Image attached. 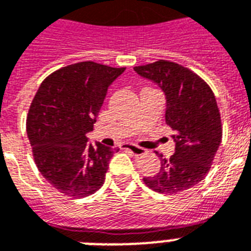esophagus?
Returning a JSON list of instances; mask_svg holds the SVG:
<instances>
[{"label": "esophagus", "instance_id": "obj_1", "mask_svg": "<svg viewBox=\"0 0 251 251\" xmlns=\"http://www.w3.org/2000/svg\"><path fill=\"white\" fill-rule=\"evenodd\" d=\"M121 149H126V150H129L131 154L134 155H143L146 150L142 149V147L137 146V145H133V143H125V145H122Z\"/></svg>", "mask_w": 251, "mask_h": 251}]
</instances>
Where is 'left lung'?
<instances>
[{
	"instance_id": "8db88e82",
	"label": "left lung",
	"mask_w": 251,
	"mask_h": 251,
	"mask_svg": "<svg viewBox=\"0 0 251 251\" xmlns=\"http://www.w3.org/2000/svg\"><path fill=\"white\" fill-rule=\"evenodd\" d=\"M134 71L162 89L166 124L175 131L174 155L160 158L159 172L143 177V181L159 194L184 192L205 177L221 143V117L215 95L200 76L176 63L158 60L134 67Z\"/></svg>"
}]
</instances>
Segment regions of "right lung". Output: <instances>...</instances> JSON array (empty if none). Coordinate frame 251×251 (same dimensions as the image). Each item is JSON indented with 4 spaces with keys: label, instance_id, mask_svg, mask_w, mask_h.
Listing matches in <instances>:
<instances>
[{
    "label": "right lung",
    "instance_id": "obj_1",
    "mask_svg": "<svg viewBox=\"0 0 251 251\" xmlns=\"http://www.w3.org/2000/svg\"><path fill=\"white\" fill-rule=\"evenodd\" d=\"M125 68L81 62L57 70L41 84L26 129L34 160L45 179L72 198L102 187L109 160L120 149L89 143L108 88Z\"/></svg>",
    "mask_w": 251,
    "mask_h": 251
}]
</instances>
